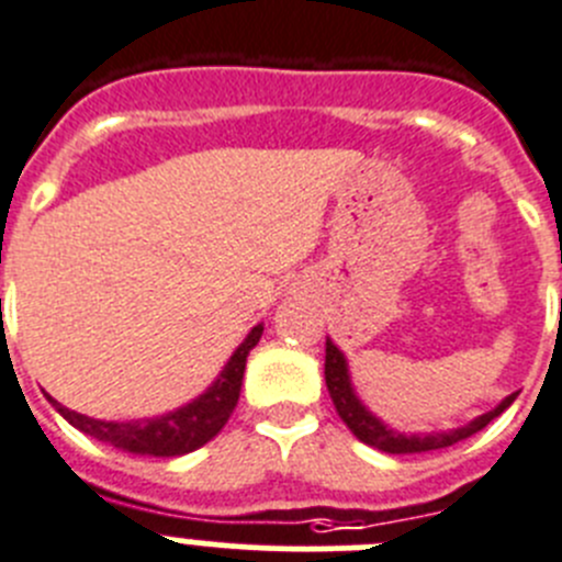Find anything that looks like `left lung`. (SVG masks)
Here are the masks:
<instances>
[{"mask_svg":"<svg viewBox=\"0 0 562 562\" xmlns=\"http://www.w3.org/2000/svg\"><path fill=\"white\" fill-rule=\"evenodd\" d=\"M325 381H327V392H330L333 397V406H336L338 417L347 423V428H350L361 442L372 445V448H378V451L383 453H426V451H439V448L462 442V439L482 431L490 419H495L502 412H507V408L513 406L515 394H518L515 392L509 394V397H504V401L495 408H490L487 414L470 419L468 426L451 428V431L406 434L392 428L389 423H383L381 417H375V414L363 406L356 386H352L350 381V363H347L344 352L333 344V338H327L325 344Z\"/></svg>","mask_w":562,"mask_h":562,"instance_id":"obj_1","label":"left lung"}]
</instances>
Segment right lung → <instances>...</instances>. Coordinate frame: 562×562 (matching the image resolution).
I'll use <instances>...</instances> for the list:
<instances>
[{"label":"right lung","mask_w":562,"mask_h":562,"mask_svg":"<svg viewBox=\"0 0 562 562\" xmlns=\"http://www.w3.org/2000/svg\"><path fill=\"white\" fill-rule=\"evenodd\" d=\"M260 336L262 325L251 327L249 336L232 352V358L221 369V375L206 386V392L168 414L143 419H94L60 406L49 394L47 397L69 426L100 439V442L114 445L120 451L139 453V457H184V453L210 442L226 426V419L235 412L237 397H240V386H244L246 358L255 350Z\"/></svg>","instance_id":"add662e5"}]
</instances>
